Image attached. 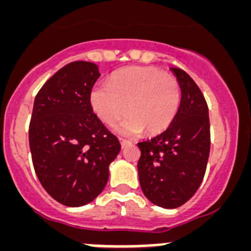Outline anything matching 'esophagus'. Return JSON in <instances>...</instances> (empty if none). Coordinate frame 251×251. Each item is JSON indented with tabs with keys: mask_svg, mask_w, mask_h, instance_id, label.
I'll return each mask as SVG.
<instances>
[{
	"mask_svg": "<svg viewBox=\"0 0 251 251\" xmlns=\"http://www.w3.org/2000/svg\"><path fill=\"white\" fill-rule=\"evenodd\" d=\"M119 141H121V145H122V147H127V146H129L130 143H132V142L130 141H128V139H123V138H119Z\"/></svg>",
	"mask_w": 251,
	"mask_h": 251,
	"instance_id": "esophagus-1",
	"label": "esophagus"
}]
</instances>
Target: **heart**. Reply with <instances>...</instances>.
Wrapping results in <instances>:
<instances>
[{"instance_id": "1", "label": "heart", "mask_w": 251, "mask_h": 251, "mask_svg": "<svg viewBox=\"0 0 251 251\" xmlns=\"http://www.w3.org/2000/svg\"><path fill=\"white\" fill-rule=\"evenodd\" d=\"M181 100V89L175 76L154 66H128L109 76L108 84L97 85L90 93L93 112L106 126H119L122 134L142 132L158 134L170 127Z\"/></svg>"}]
</instances>
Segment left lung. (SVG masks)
Masks as SVG:
<instances>
[{"label": "left lung", "mask_w": 251, "mask_h": 251, "mask_svg": "<svg viewBox=\"0 0 251 251\" xmlns=\"http://www.w3.org/2000/svg\"><path fill=\"white\" fill-rule=\"evenodd\" d=\"M181 88V103L170 127L139 142L138 176L152 203L176 208L187 202L205 176L210 154V119L202 92L182 69L171 68Z\"/></svg>", "instance_id": "obj_1"}]
</instances>
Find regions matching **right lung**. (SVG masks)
I'll use <instances>...</instances> for the list:
<instances>
[{"mask_svg":"<svg viewBox=\"0 0 251 251\" xmlns=\"http://www.w3.org/2000/svg\"><path fill=\"white\" fill-rule=\"evenodd\" d=\"M99 76L95 64L70 63L44 84L34 101L28 142L35 172L46 192L70 207L92 202L103 191L121 151L90 105Z\"/></svg>","mask_w":251,"mask_h":251,"instance_id":"add662e5","label":"right lung"}]
</instances>
